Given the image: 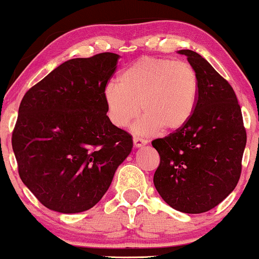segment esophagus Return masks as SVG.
<instances>
[{"label": "esophagus", "mask_w": 259, "mask_h": 259, "mask_svg": "<svg viewBox=\"0 0 259 259\" xmlns=\"http://www.w3.org/2000/svg\"><path fill=\"white\" fill-rule=\"evenodd\" d=\"M145 145H147V140L139 138V136H134V146L135 147H142Z\"/></svg>", "instance_id": "obj_1"}]
</instances>
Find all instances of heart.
I'll return each mask as SVG.
<instances>
[{
    "label": "heart",
    "instance_id": "obj_1",
    "mask_svg": "<svg viewBox=\"0 0 259 259\" xmlns=\"http://www.w3.org/2000/svg\"><path fill=\"white\" fill-rule=\"evenodd\" d=\"M118 82L104 92L107 117L118 127L129 125L141 111L145 117L135 125L138 133H177L197 107L199 79L186 61L142 57L121 71Z\"/></svg>",
    "mask_w": 259,
    "mask_h": 259
}]
</instances>
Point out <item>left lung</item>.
Here are the masks:
<instances>
[{
    "mask_svg": "<svg viewBox=\"0 0 259 259\" xmlns=\"http://www.w3.org/2000/svg\"><path fill=\"white\" fill-rule=\"evenodd\" d=\"M179 53L197 72L198 102L183 129L152 141L160 157L153 182L172 208L202 213L217 206L238 185L246 130L230 84L198 53Z\"/></svg>",
    "mask_w": 259,
    "mask_h": 259,
    "instance_id": "obj_1",
    "label": "left lung"
}]
</instances>
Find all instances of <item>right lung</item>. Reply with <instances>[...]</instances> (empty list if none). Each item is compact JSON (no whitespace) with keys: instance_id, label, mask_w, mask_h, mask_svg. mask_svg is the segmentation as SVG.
<instances>
[{"instance_id":"add662e5","label":"right lung","mask_w":259,"mask_h":259,"mask_svg":"<svg viewBox=\"0 0 259 259\" xmlns=\"http://www.w3.org/2000/svg\"><path fill=\"white\" fill-rule=\"evenodd\" d=\"M119 55L65 61L24 95L12 147L24 185L46 207L89 210L107 192L133 138L111 123L104 100Z\"/></svg>"}]
</instances>
